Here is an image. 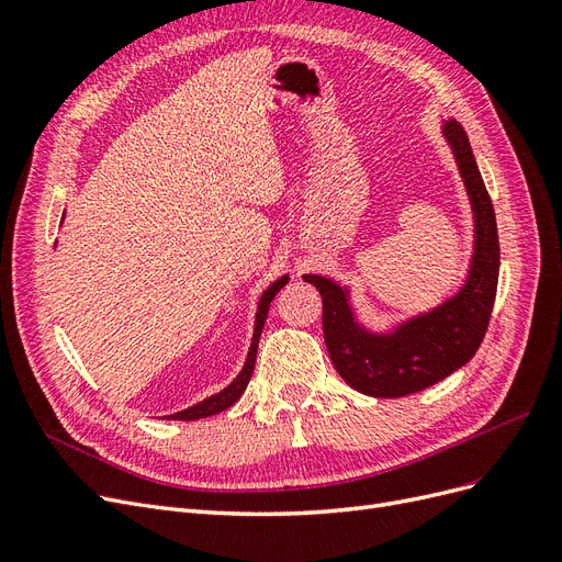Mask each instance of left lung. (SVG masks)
Returning a JSON list of instances; mask_svg holds the SVG:
<instances>
[{
  "label": "left lung",
  "mask_w": 562,
  "mask_h": 562,
  "mask_svg": "<svg viewBox=\"0 0 562 562\" xmlns=\"http://www.w3.org/2000/svg\"><path fill=\"white\" fill-rule=\"evenodd\" d=\"M473 211V255L459 291L429 312L375 333L356 318L347 285L328 277L304 274L323 300V337L330 361L351 389L375 398H401L427 389L467 366L479 351L499 279V236L495 209L475 166L464 128L443 122Z\"/></svg>",
  "instance_id": "8db88e82"
}]
</instances>
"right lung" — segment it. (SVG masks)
I'll return each instance as SVG.
<instances>
[{
	"label": "right lung",
	"instance_id": "obj_1",
	"mask_svg": "<svg viewBox=\"0 0 562 562\" xmlns=\"http://www.w3.org/2000/svg\"><path fill=\"white\" fill-rule=\"evenodd\" d=\"M288 283V277L283 274L281 279H277L274 283H271L267 291L260 295V302H258V312H255V326H252V339H250V347H248V356H246V363L241 368L239 375H236L223 391H217V394L209 396L199 401L196 405L187 407V411H180V413H173L171 419H182V422H194V419H203V417H211V415H217L227 411L229 405H234L236 401L241 398V394L246 391L248 382H250V375L255 370V359H258V342H260V335H262V328H265V321H267V312H269V304L271 300H274V295L281 291V288Z\"/></svg>",
	"mask_w": 562,
	"mask_h": 562
}]
</instances>
